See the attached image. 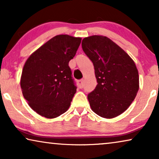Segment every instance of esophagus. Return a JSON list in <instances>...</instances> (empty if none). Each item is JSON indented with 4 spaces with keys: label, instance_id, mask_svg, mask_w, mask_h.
Listing matches in <instances>:
<instances>
[{
    "label": "esophagus",
    "instance_id": "obj_1",
    "mask_svg": "<svg viewBox=\"0 0 159 159\" xmlns=\"http://www.w3.org/2000/svg\"><path fill=\"white\" fill-rule=\"evenodd\" d=\"M77 84H78V87L80 88H82L84 86V82H83V80H80L77 81Z\"/></svg>",
    "mask_w": 159,
    "mask_h": 159
}]
</instances>
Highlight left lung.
Masks as SVG:
<instances>
[{
    "label": "left lung",
    "mask_w": 159,
    "mask_h": 159,
    "mask_svg": "<svg viewBox=\"0 0 159 159\" xmlns=\"http://www.w3.org/2000/svg\"><path fill=\"white\" fill-rule=\"evenodd\" d=\"M82 48L92 61L98 84L88 95L92 110L111 119L127 109L139 90L138 71L133 60L119 45L104 36L84 38Z\"/></svg>",
    "instance_id": "obj_1"
}]
</instances>
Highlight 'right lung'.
I'll return each mask as SVG.
<instances>
[{"label":"right lung","instance_id":"right-lung-1","mask_svg":"<svg viewBox=\"0 0 159 159\" xmlns=\"http://www.w3.org/2000/svg\"><path fill=\"white\" fill-rule=\"evenodd\" d=\"M80 38L60 34L34 52L24 66L22 94L38 114L56 118L66 111L77 86L69 66L81 43Z\"/></svg>","mask_w":159,"mask_h":159}]
</instances>
